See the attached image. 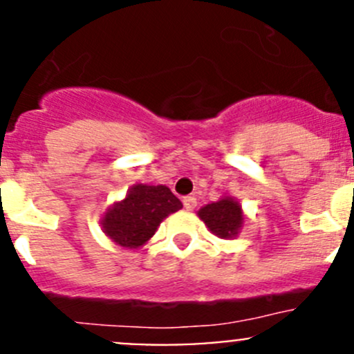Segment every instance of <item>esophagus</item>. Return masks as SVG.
I'll list each match as a JSON object with an SVG mask.
<instances>
[{"instance_id": "esophagus-1", "label": "esophagus", "mask_w": 354, "mask_h": 354, "mask_svg": "<svg viewBox=\"0 0 354 354\" xmlns=\"http://www.w3.org/2000/svg\"><path fill=\"white\" fill-rule=\"evenodd\" d=\"M183 207L187 210H194L195 207H197V198L192 197V195H188V197L183 198Z\"/></svg>"}]
</instances>
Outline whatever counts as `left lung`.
<instances>
[{
  "instance_id": "left-lung-1",
  "label": "left lung",
  "mask_w": 354,
  "mask_h": 354,
  "mask_svg": "<svg viewBox=\"0 0 354 354\" xmlns=\"http://www.w3.org/2000/svg\"><path fill=\"white\" fill-rule=\"evenodd\" d=\"M200 219L207 224L210 231L219 238H233L243 224L240 203L233 198H223L219 202L207 203L198 210Z\"/></svg>"
}]
</instances>
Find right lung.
<instances>
[{"label":"right lung","mask_w":354,"mask_h":354,"mask_svg":"<svg viewBox=\"0 0 354 354\" xmlns=\"http://www.w3.org/2000/svg\"><path fill=\"white\" fill-rule=\"evenodd\" d=\"M183 207L167 187L135 185L123 202L114 203L102 219V227L113 241L124 248H138L154 236L164 217Z\"/></svg>","instance_id":"right-lung-1"}]
</instances>
